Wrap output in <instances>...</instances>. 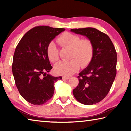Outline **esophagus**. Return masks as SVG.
I'll return each mask as SVG.
<instances>
[{
  "label": "esophagus",
  "instance_id": "1",
  "mask_svg": "<svg viewBox=\"0 0 131 131\" xmlns=\"http://www.w3.org/2000/svg\"><path fill=\"white\" fill-rule=\"evenodd\" d=\"M62 79L63 80H68V79H70V77H68V76H63Z\"/></svg>",
  "mask_w": 131,
  "mask_h": 131
}]
</instances>
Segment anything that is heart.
Segmentation results:
<instances>
[{
	"mask_svg": "<svg viewBox=\"0 0 131 131\" xmlns=\"http://www.w3.org/2000/svg\"><path fill=\"white\" fill-rule=\"evenodd\" d=\"M81 39L79 35L72 33H63L57 39L61 46L71 48L69 61H60L54 66L55 72L59 74L69 76L75 73L81 67L88 65L91 61L94 52L92 41L88 39ZM47 53L48 59L52 62L59 59L58 50L55 44L51 42L48 45Z\"/></svg>",
	"mask_w": 131,
	"mask_h": 131,
	"instance_id": "obj_1",
	"label": "heart"
}]
</instances>
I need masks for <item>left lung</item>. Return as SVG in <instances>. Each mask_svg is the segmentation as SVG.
<instances>
[{"mask_svg": "<svg viewBox=\"0 0 131 131\" xmlns=\"http://www.w3.org/2000/svg\"><path fill=\"white\" fill-rule=\"evenodd\" d=\"M70 31L90 40L94 46L91 61L79 73V83L73 90L75 98L86 105L101 101L109 92L116 76L117 52L110 37L94 28Z\"/></svg>", "mask_w": 131, "mask_h": 131, "instance_id": "1", "label": "left lung"}]
</instances>
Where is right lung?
<instances>
[{
  "mask_svg": "<svg viewBox=\"0 0 131 131\" xmlns=\"http://www.w3.org/2000/svg\"><path fill=\"white\" fill-rule=\"evenodd\" d=\"M65 30L39 26L24 35L15 48L12 65L13 74L19 94L35 105L45 103L52 97L54 83L62 77L47 73L52 68L47 49L55 36Z\"/></svg>",
  "mask_w": 131,
  "mask_h": 131,
  "instance_id": "obj_1",
  "label": "right lung"
}]
</instances>
